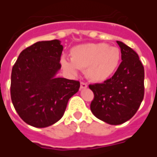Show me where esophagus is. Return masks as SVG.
<instances>
[{"mask_svg": "<svg viewBox=\"0 0 157 157\" xmlns=\"http://www.w3.org/2000/svg\"><path fill=\"white\" fill-rule=\"evenodd\" d=\"M87 87V84L86 82H81V89H85Z\"/></svg>", "mask_w": 157, "mask_h": 157, "instance_id": "esophagus-1", "label": "esophagus"}]
</instances>
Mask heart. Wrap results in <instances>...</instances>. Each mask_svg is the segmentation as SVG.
Wrapping results in <instances>:
<instances>
[{"mask_svg": "<svg viewBox=\"0 0 157 157\" xmlns=\"http://www.w3.org/2000/svg\"><path fill=\"white\" fill-rule=\"evenodd\" d=\"M71 61L61 59L62 67L71 74L78 69H86V77L93 82H103L112 76L118 69L121 52L117 47L106 43H89L77 45L70 52Z\"/></svg>", "mask_w": 157, "mask_h": 157, "instance_id": "1", "label": "heart"}]
</instances>
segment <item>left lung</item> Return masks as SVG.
Masks as SVG:
<instances>
[{"label": "left lung", "instance_id": "1", "mask_svg": "<svg viewBox=\"0 0 157 157\" xmlns=\"http://www.w3.org/2000/svg\"><path fill=\"white\" fill-rule=\"evenodd\" d=\"M122 62L114 75L102 83L89 85L94 93L91 111L109 124H121L135 115L144 98V66L137 53L117 41Z\"/></svg>", "mask_w": 157, "mask_h": 157}]
</instances>
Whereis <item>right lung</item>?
Here are the masks:
<instances>
[{"mask_svg":"<svg viewBox=\"0 0 157 157\" xmlns=\"http://www.w3.org/2000/svg\"><path fill=\"white\" fill-rule=\"evenodd\" d=\"M63 46L57 39L39 41L21 52L11 76V98L20 118L36 128L58 122L80 82L57 77Z\"/></svg>","mask_w":157,"mask_h":157,"instance_id":"add662e5","label":"right lung"}]
</instances>
